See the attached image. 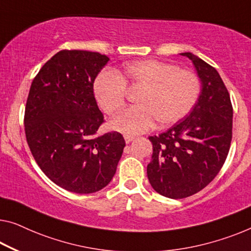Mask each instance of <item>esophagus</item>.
<instances>
[{
	"mask_svg": "<svg viewBox=\"0 0 251 251\" xmlns=\"http://www.w3.org/2000/svg\"><path fill=\"white\" fill-rule=\"evenodd\" d=\"M124 138H125V142L127 144L130 143L134 140V136H130V135H124Z\"/></svg>",
	"mask_w": 251,
	"mask_h": 251,
	"instance_id": "obj_1",
	"label": "esophagus"
}]
</instances>
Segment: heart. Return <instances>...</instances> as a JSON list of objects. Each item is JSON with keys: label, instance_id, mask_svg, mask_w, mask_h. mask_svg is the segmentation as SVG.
<instances>
[{"label": "heart", "instance_id": "heart-1", "mask_svg": "<svg viewBox=\"0 0 251 251\" xmlns=\"http://www.w3.org/2000/svg\"><path fill=\"white\" fill-rule=\"evenodd\" d=\"M126 84L142 85L136 95L138 104L127 108L111 121V126L124 134H140L160 125L173 124L195 106L201 82L195 73L158 59L126 63L121 73L106 69L93 82V93L100 108L114 114L125 103Z\"/></svg>", "mask_w": 251, "mask_h": 251}]
</instances>
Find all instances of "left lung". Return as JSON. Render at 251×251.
I'll return each instance as SVG.
<instances>
[{"label":"left lung","instance_id":"1","mask_svg":"<svg viewBox=\"0 0 251 251\" xmlns=\"http://www.w3.org/2000/svg\"><path fill=\"white\" fill-rule=\"evenodd\" d=\"M201 93L192 111L167 132L150 136L148 178L160 195L179 200L206 187L221 170L232 138L233 109L218 71L192 53Z\"/></svg>","mask_w":251,"mask_h":251}]
</instances>
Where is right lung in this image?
Instances as JSON below:
<instances>
[{"mask_svg":"<svg viewBox=\"0 0 251 251\" xmlns=\"http://www.w3.org/2000/svg\"><path fill=\"white\" fill-rule=\"evenodd\" d=\"M109 58L61 50L33 78L25 111L28 145L43 173L69 192L91 194L109 184L125 148L121 133L97 135L103 115L93 82Z\"/></svg>","mask_w":251,"mask_h":251,"instance_id":"1","label":"right lung"}]
</instances>
